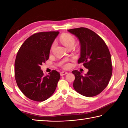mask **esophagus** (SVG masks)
Masks as SVG:
<instances>
[{"label":"esophagus","instance_id":"esophagus-1","mask_svg":"<svg viewBox=\"0 0 128 128\" xmlns=\"http://www.w3.org/2000/svg\"><path fill=\"white\" fill-rule=\"evenodd\" d=\"M60 76H63V75H65L67 74L68 72H60Z\"/></svg>","mask_w":128,"mask_h":128}]
</instances>
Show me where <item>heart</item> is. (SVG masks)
<instances>
[{
	"label": "heart",
	"instance_id": "1",
	"mask_svg": "<svg viewBox=\"0 0 128 128\" xmlns=\"http://www.w3.org/2000/svg\"><path fill=\"white\" fill-rule=\"evenodd\" d=\"M60 40L64 44V46L67 48H68L70 46H74L75 43V39L74 37L71 34L67 33H65L62 34V36L60 37ZM55 46L56 43L54 42L51 46L50 50H53L54 47H55ZM69 66L70 65L69 64H65L63 65V66H62V67H63L64 69L69 68Z\"/></svg>",
	"mask_w": 128,
	"mask_h": 128
}]
</instances>
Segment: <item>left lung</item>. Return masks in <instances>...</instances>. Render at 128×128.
I'll return each instance as SVG.
<instances>
[{
	"label": "left lung",
	"mask_w": 128,
	"mask_h": 128,
	"mask_svg": "<svg viewBox=\"0 0 128 128\" xmlns=\"http://www.w3.org/2000/svg\"><path fill=\"white\" fill-rule=\"evenodd\" d=\"M79 40L80 58L78 64L88 69L82 75L73 70L75 78L73 83L75 90L86 97H94L102 92L108 85L112 74V64L109 49L101 37L88 28L68 30Z\"/></svg>",
	"instance_id": "obj_1"
}]
</instances>
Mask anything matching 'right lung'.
Returning a JSON list of instances; mask_svg holds the SVG:
<instances>
[{
    "label": "right lung",
    "instance_id": "right-lung-1",
    "mask_svg": "<svg viewBox=\"0 0 128 128\" xmlns=\"http://www.w3.org/2000/svg\"><path fill=\"white\" fill-rule=\"evenodd\" d=\"M58 31L40 32L31 35L21 45L15 62V78L23 94L29 99L42 102L55 91L60 78L52 70L44 75L40 66L50 57L51 46Z\"/></svg>",
    "mask_w": 128,
    "mask_h": 128
}]
</instances>
